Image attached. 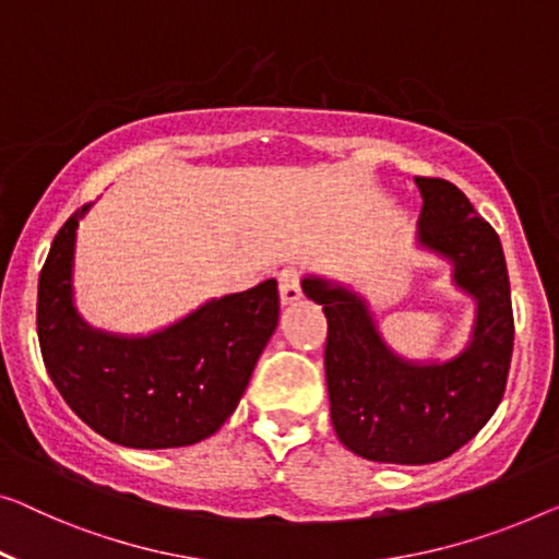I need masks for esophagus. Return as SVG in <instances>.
Instances as JSON below:
<instances>
[{
	"mask_svg": "<svg viewBox=\"0 0 559 559\" xmlns=\"http://www.w3.org/2000/svg\"><path fill=\"white\" fill-rule=\"evenodd\" d=\"M278 294L281 304L290 306L301 298V283H298V271L296 269H283L278 276Z\"/></svg>",
	"mask_w": 559,
	"mask_h": 559,
	"instance_id": "esophagus-1",
	"label": "esophagus"
}]
</instances>
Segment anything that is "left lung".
Instances as JSON below:
<instances>
[{
	"instance_id": "obj_1",
	"label": "left lung",
	"mask_w": 559,
	"mask_h": 559,
	"mask_svg": "<svg viewBox=\"0 0 559 559\" xmlns=\"http://www.w3.org/2000/svg\"><path fill=\"white\" fill-rule=\"evenodd\" d=\"M421 215L416 246L452 265V283L474 301L464 348L447 361L406 359L391 348L371 306L352 286L304 276V294L329 321L326 384L331 421L346 449L371 462L447 460L502 402L512 361L510 276L499 236L460 188L416 178Z\"/></svg>"
}]
</instances>
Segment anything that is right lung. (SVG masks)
Listing matches in <instances>:
<instances>
[{
    "label": "right lung",
    "mask_w": 559,
    "mask_h": 559,
    "mask_svg": "<svg viewBox=\"0 0 559 559\" xmlns=\"http://www.w3.org/2000/svg\"><path fill=\"white\" fill-rule=\"evenodd\" d=\"M90 205L70 215L39 273L37 336L49 379L99 437L130 449L188 447L236 412L278 326V283L211 298L147 336L90 326L74 306V240Z\"/></svg>",
    "instance_id": "add662e5"
}]
</instances>
